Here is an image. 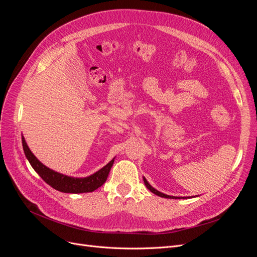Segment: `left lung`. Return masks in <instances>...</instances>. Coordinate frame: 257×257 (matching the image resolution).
I'll list each match as a JSON object with an SVG mask.
<instances>
[{"mask_svg": "<svg viewBox=\"0 0 257 257\" xmlns=\"http://www.w3.org/2000/svg\"><path fill=\"white\" fill-rule=\"evenodd\" d=\"M144 182H145V184H146V186L148 189H149L152 193H154L155 195H158V196H161V197H164V198H177V197H175V196H169V195H166V194H163V193H161V192H159L158 190H155L154 188H152V186L148 183V181L146 180V179L144 178ZM180 198V197H179Z\"/></svg>", "mask_w": 257, "mask_h": 257, "instance_id": "1", "label": "left lung"}]
</instances>
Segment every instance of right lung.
<instances>
[{"label": "right lung", "mask_w": 257, "mask_h": 257, "mask_svg": "<svg viewBox=\"0 0 257 257\" xmlns=\"http://www.w3.org/2000/svg\"><path fill=\"white\" fill-rule=\"evenodd\" d=\"M22 147L31 166H32L35 172L42 177L43 180L46 183H48L50 186H52L53 189L63 193H89L98 189L99 186H102L107 180L108 174H109L111 166L114 162V160H111L102 169H99L98 172L87 178H73L59 174L57 172H53L50 168L43 165L42 163L34 157V154L31 152L23 137Z\"/></svg>", "instance_id": "right-lung-1"}]
</instances>
